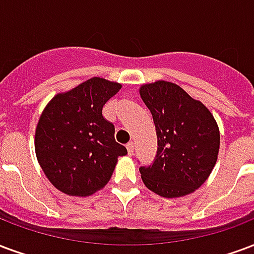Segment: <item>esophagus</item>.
<instances>
[{"instance_id":"34e87169","label":"esophagus","mask_w":254,"mask_h":254,"mask_svg":"<svg viewBox=\"0 0 254 254\" xmlns=\"http://www.w3.org/2000/svg\"><path fill=\"white\" fill-rule=\"evenodd\" d=\"M127 152H129V155H133V152H134V142L130 141V142H127Z\"/></svg>"}]
</instances>
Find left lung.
Wrapping results in <instances>:
<instances>
[{
  "label": "left lung",
  "instance_id": "1",
  "mask_svg": "<svg viewBox=\"0 0 254 254\" xmlns=\"http://www.w3.org/2000/svg\"><path fill=\"white\" fill-rule=\"evenodd\" d=\"M140 95L157 134L155 160L140 167L144 185L164 198L194 192L217 163L219 129L213 114L180 86L165 80L144 84Z\"/></svg>",
  "mask_w": 254,
  "mask_h": 254
}]
</instances>
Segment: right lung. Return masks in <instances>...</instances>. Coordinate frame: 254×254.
I'll list each match as a JSON object with an SVG mask.
<instances>
[{
  "instance_id": "right-lung-1",
  "label": "right lung",
  "mask_w": 254,
  "mask_h": 254,
  "mask_svg": "<svg viewBox=\"0 0 254 254\" xmlns=\"http://www.w3.org/2000/svg\"><path fill=\"white\" fill-rule=\"evenodd\" d=\"M121 84L91 78L55 95L43 110L35 134L41 170L52 185L72 196H87L106 186L127 148L114 138L103 105Z\"/></svg>"
}]
</instances>
